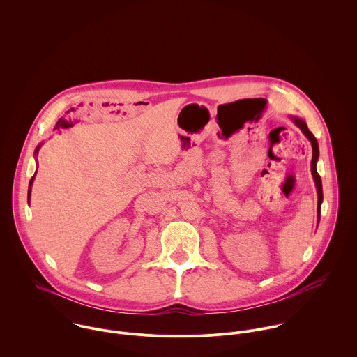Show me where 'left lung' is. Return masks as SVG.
I'll list each match as a JSON object with an SVG mask.
<instances>
[{
  "mask_svg": "<svg viewBox=\"0 0 357 357\" xmlns=\"http://www.w3.org/2000/svg\"><path fill=\"white\" fill-rule=\"evenodd\" d=\"M290 119L301 129V132L304 133L306 139L310 142L312 144V162H310V172L314 180V185H316V192H317V221H320V207H321V202H323V188H321V178L316 170V163L319 159V146H317V140L316 137L310 133V130L307 129L305 122L298 118V116H290Z\"/></svg>",
  "mask_w": 357,
  "mask_h": 357,
  "instance_id": "8db88e82",
  "label": "left lung"
}]
</instances>
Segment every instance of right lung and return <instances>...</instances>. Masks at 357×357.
Wrapping results in <instances>:
<instances>
[{
  "instance_id": "add662e5",
  "label": "right lung",
  "mask_w": 357,
  "mask_h": 357,
  "mask_svg": "<svg viewBox=\"0 0 357 357\" xmlns=\"http://www.w3.org/2000/svg\"><path fill=\"white\" fill-rule=\"evenodd\" d=\"M41 146H43V143L41 144H38V147L36 149V151H34V155L37 156L38 155V151H40V149H41ZM37 173V172H36ZM36 173H34V176L31 177V180H30V184H29V194H27V198H29V202H30V195H31V185H33V181H34V177H36Z\"/></svg>"
}]
</instances>
